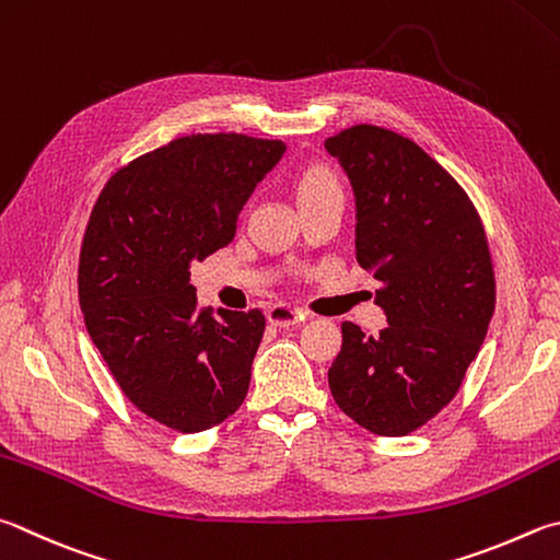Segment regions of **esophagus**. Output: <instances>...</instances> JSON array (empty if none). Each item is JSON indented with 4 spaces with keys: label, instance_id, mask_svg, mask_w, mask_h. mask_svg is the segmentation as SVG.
Instances as JSON below:
<instances>
[{
    "label": "esophagus",
    "instance_id": "1",
    "mask_svg": "<svg viewBox=\"0 0 560 560\" xmlns=\"http://www.w3.org/2000/svg\"><path fill=\"white\" fill-rule=\"evenodd\" d=\"M267 318L271 325H279V328H291V325L301 323V313L287 306V303H277V306H271L267 311Z\"/></svg>",
    "mask_w": 560,
    "mask_h": 560
}]
</instances>
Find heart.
I'll list each match as a JSON object with an SVG mask.
<instances>
[{
    "label": "heart",
    "mask_w": 560,
    "mask_h": 560,
    "mask_svg": "<svg viewBox=\"0 0 560 560\" xmlns=\"http://www.w3.org/2000/svg\"><path fill=\"white\" fill-rule=\"evenodd\" d=\"M325 192H340V183L328 168L315 166V168H308L306 174L299 178V186H296L299 200L325 196Z\"/></svg>",
    "instance_id": "b5f03b06"
}]
</instances>
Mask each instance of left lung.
<instances>
[{"label": "left lung", "instance_id": "obj_1", "mask_svg": "<svg viewBox=\"0 0 560 560\" xmlns=\"http://www.w3.org/2000/svg\"><path fill=\"white\" fill-rule=\"evenodd\" d=\"M325 149L354 188L358 261L389 323L377 335L342 323L330 394L362 429L409 435L453 401L492 320L485 225L460 183L392 129L354 125Z\"/></svg>", "mask_w": 560, "mask_h": 560}]
</instances>
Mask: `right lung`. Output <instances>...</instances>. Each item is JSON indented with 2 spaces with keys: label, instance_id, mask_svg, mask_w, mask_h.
Segmentation results:
<instances>
[{
  "label": "right lung",
  "instance_id": "add662e5",
  "mask_svg": "<svg viewBox=\"0 0 560 560\" xmlns=\"http://www.w3.org/2000/svg\"><path fill=\"white\" fill-rule=\"evenodd\" d=\"M283 141L188 135L129 161L90 212L78 299L95 348L149 419L200 433L245 401L267 318L198 308L190 264L228 247Z\"/></svg>",
  "mask_w": 560,
  "mask_h": 560
}]
</instances>
